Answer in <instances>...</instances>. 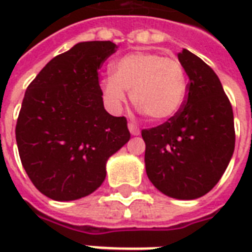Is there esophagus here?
Returning <instances> with one entry per match:
<instances>
[{"mask_svg":"<svg viewBox=\"0 0 252 252\" xmlns=\"http://www.w3.org/2000/svg\"><path fill=\"white\" fill-rule=\"evenodd\" d=\"M128 129H129L132 136H138L140 134V128L134 123H128Z\"/></svg>","mask_w":252,"mask_h":252,"instance_id":"1","label":"esophagus"}]
</instances>
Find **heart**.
<instances>
[{
	"label": "heart",
	"instance_id": "b5f03b06",
	"mask_svg": "<svg viewBox=\"0 0 252 252\" xmlns=\"http://www.w3.org/2000/svg\"><path fill=\"white\" fill-rule=\"evenodd\" d=\"M102 95L112 111L126 103V91L136 108L153 122H166L180 111L187 95V76L178 59L161 53L133 52L112 64V76L103 78Z\"/></svg>",
	"mask_w": 252,
	"mask_h": 252
}]
</instances>
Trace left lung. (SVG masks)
<instances>
[{
	"label": "left lung",
	"mask_w": 252,
	"mask_h": 252,
	"mask_svg": "<svg viewBox=\"0 0 252 252\" xmlns=\"http://www.w3.org/2000/svg\"><path fill=\"white\" fill-rule=\"evenodd\" d=\"M178 59L189 82L178 114L142 129L150 182L166 196L201 197L219 183L234 152L233 108L213 69L183 49Z\"/></svg>",
	"instance_id": "obj_1"
}]
</instances>
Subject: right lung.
Wrapping results in <instances>:
<instances>
[{
  "label": "right lung",
  "mask_w": 252,
  "mask_h": 252,
  "mask_svg": "<svg viewBox=\"0 0 252 252\" xmlns=\"http://www.w3.org/2000/svg\"><path fill=\"white\" fill-rule=\"evenodd\" d=\"M112 41H82L53 57L29 85L15 126L22 165L47 197L90 195L106 178L108 158L129 141L124 116L104 110L98 69Z\"/></svg>",
  "instance_id": "right-lung-1"
}]
</instances>
